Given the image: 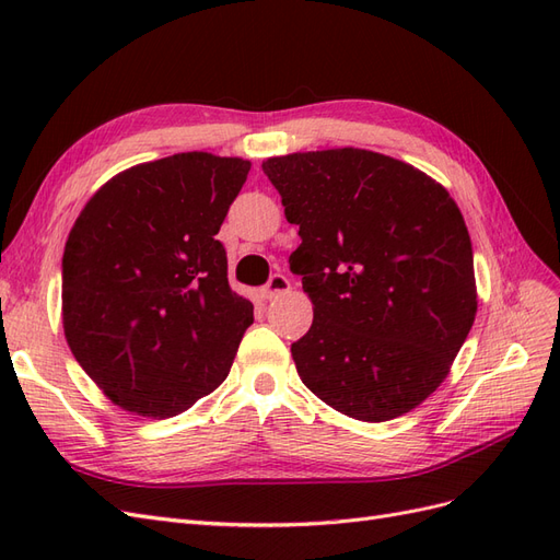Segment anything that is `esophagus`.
Segmentation results:
<instances>
[{
  "label": "esophagus",
  "instance_id": "1",
  "mask_svg": "<svg viewBox=\"0 0 560 560\" xmlns=\"http://www.w3.org/2000/svg\"><path fill=\"white\" fill-rule=\"evenodd\" d=\"M284 292H290V280H287L282 273L270 276V280L264 287V296L266 299H276V296H280Z\"/></svg>",
  "mask_w": 560,
  "mask_h": 560
}]
</instances>
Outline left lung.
Segmentation results:
<instances>
[{
    "label": "left lung",
    "mask_w": 560,
    "mask_h": 560,
    "mask_svg": "<svg viewBox=\"0 0 560 560\" xmlns=\"http://www.w3.org/2000/svg\"><path fill=\"white\" fill-rule=\"evenodd\" d=\"M299 224L290 268L313 301L292 343L301 381L331 409L393 420L448 374L477 315L471 241L442 184L366 149L268 159Z\"/></svg>",
    "instance_id": "1"
}]
</instances>
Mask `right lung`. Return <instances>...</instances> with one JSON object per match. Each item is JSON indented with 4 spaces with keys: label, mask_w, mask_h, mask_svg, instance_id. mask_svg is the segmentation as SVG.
I'll return each instance as SVG.
<instances>
[{
    "label": "right lung",
    "mask_w": 560,
    "mask_h": 560,
    "mask_svg": "<svg viewBox=\"0 0 560 560\" xmlns=\"http://www.w3.org/2000/svg\"><path fill=\"white\" fill-rule=\"evenodd\" d=\"M249 161L186 151L116 175L62 254V327L121 409L173 418L229 376L254 306L217 241Z\"/></svg>",
    "instance_id": "1"
}]
</instances>
